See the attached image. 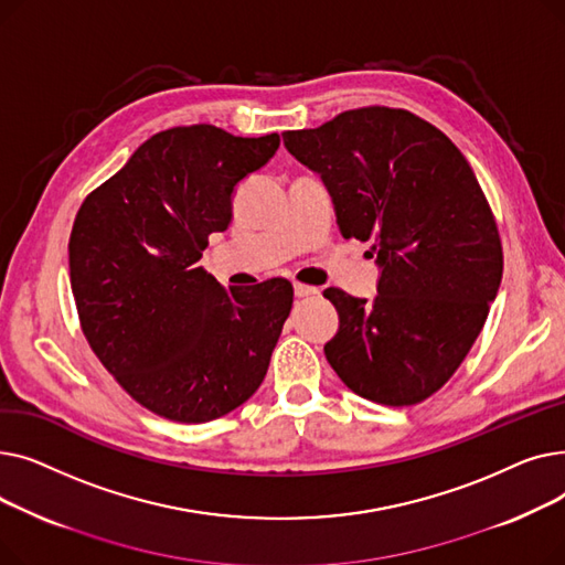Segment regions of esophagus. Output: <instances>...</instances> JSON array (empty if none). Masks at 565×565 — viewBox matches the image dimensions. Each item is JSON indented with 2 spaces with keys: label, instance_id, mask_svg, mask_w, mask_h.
I'll return each instance as SVG.
<instances>
[{
  "label": "esophagus",
  "instance_id": "1",
  "mask_svg": "<svg viewBox=\"0 0 565 565\" xmlns=\"http://www.w3.org/2000/svg\"><path fill=\"white\" fill-rule=\"evenodd\" d=\"M292 292H295V298H311V295H318V288L305 286V284H295Z\"/></svg>",
  "mask_w": 565,
  "mask_h": 565
}]
</instances>
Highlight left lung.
I'll return each mask as SVG.
<instances>
[{
    "label": "left lung",
    "mask_w": 565,
    "mask_h": 565,
    "mask_svg": "<svg viewBox=\"0 0 565 565\" xmlns=\"http://www.w3.org/2000/svg\"><path fill=\"white\" fill-rule=\"evenodd\" d=\"M328 188L343 237L371 241L373 302L328 288L339 332L324 358L373 403L417 405L467 358L501 284L499 231L456 143L405 109L362 107L284 132Z\"/></svg>",
    "instance_id": "obj_1"
}]
</instances>
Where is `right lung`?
Returning a JSON list of instances; mask_svg holds the SVG:
<instances>
[{
    "label": "right lung",
    "instance_id": "right-lung-1",
    "mask_svg": "<svg viewBox=\"0 0 565 565\" xmlns=\"http://www.w3.org/2000/svg\"><path fill=\"white\" fill-rule=\"evenodd\" d=\"M277 148V132H158L75 217L68 263L82 332L116 382L164 419L224 417L270 366L290 281L226 290L199 260L207 235L228 228L235 188Z\"/></svg>",
    "mask_w": 565,
    "mask_h": 565
}]
</instances>
